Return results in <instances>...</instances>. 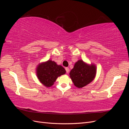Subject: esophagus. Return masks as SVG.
Returning <instances> with one entry per match:
<instances>
[{
  "mask_svg": "<svg viewBox=\"0 0 129 129\" xmlns=\"http://www.w3.org/2000/svg\"><path fill=\"white\" fill-rule=\"evenodd\" d=\"M65 69H66V73H68L69 72V68L66 67L65 68Z\"/></svg>",
  "mask_w": 129,
  "mask_h": 129,
  "instance_id": "esophagus-1",
  "label": "esophagus"
}]
</instances>
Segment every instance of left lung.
<instances>
[{
    "label": "left lung",
    "mask_w": 129,
    "mask_h": 129,
    "mask_svg": "<svg viewBox=\"0 0 129 129\" xmlns=\"http://www.w3.org/2000/svg\"><path fill=\"white\" fill-rule=\"evenodd\" d=\"M96 73L95 65L90 66L82 60H79L75 63L69 75L74 84L76 87L81 88L91 82L94 79Z\"/></svg>",
    "instance_id": "left-lung-1"
}]
</instances>
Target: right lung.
<instances>
[{
  "label": "right lung",
  "instance_id": "obj_1",
  "mask_svg": "<svg viewBox=\"0 0 129 129\" xmlns=\"http://www.w3.org/2000/svg\"><path fill=\"white\" fill-rule=\"evenodd\" d=\"M65 73L66 70L62 66L51 60L40 64L37 69L38 79L47 87H51L58 76Z\"/></svg>",
  "mask_w": 129,
  "mask_h": 129
}]
</instances>
